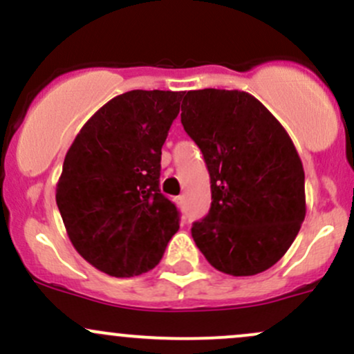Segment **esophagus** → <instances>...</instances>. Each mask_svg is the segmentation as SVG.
Masks as SVG:
<instances>
[{
    "mask_svg": "<svg viewBox=\"0 0 354 354\" xmlns=\"http://www.w3.org/2000/svg\"><path fill=\"white\" fill-rule=\"evenodd\" d=\"M178 203L183 205L185 203V196H178Z\"/></svg>",
    "mask_w": 354,
    "mask_h": 354,
    "instance_id": "obj_1",
    "label": "esophagus"
}]
</instances>
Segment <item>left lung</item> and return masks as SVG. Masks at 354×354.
I'll return each mask as SVG.
<instances>
[{
    "label": "left lung",
    "mask_w": 354,
    "mask_h": 354,
    "mask_svg": "<svg viewBox=\"0 0 354 354\" xmlns=\"http://www.w3.org/2000/svg\"><path fill=\"white\" fill-rule=\"evenodd\" d=\"M181 124L203 153L212 207L192 236L223 274L270 269L292 245L306 216L304 168L269 109L240 91L185 92Z\"/></svg>",
    "instance_id": "obj_1"
}]
</instances>
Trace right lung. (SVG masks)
Listing matches in <instances>:
<instances>
[{
	"instance_id": "1",
	"label": "right lung",
	"mask_w": 354,
	"mask_h": 354,
	"mask_svg": "<svg viewBox=\"0 0 354 354\" xmlns=\"http://www.w3.org/2000/svg\"><path fill=\"white\" fill-rule=\"evenodd\" d=\"M185 92L131 91L92 115L65 156L57 207L72 245L112 277L154 269L180 212L159 189L161 147Z\"/></svg>"
}]
</instances>
